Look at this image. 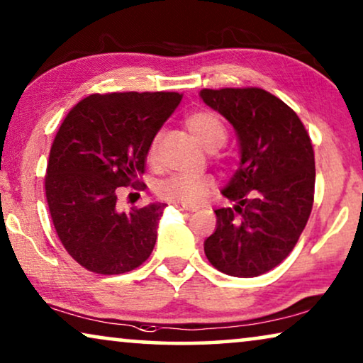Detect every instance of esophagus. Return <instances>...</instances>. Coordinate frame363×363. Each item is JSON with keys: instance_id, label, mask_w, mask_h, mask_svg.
Wrapping results in <instances>:
<instances>
[{"instance_id": "esophagus-1", "label": "esophagus", "mask_w": 363, "mask_h": 363, "mask_svg": "<svg viewBox=\"0 0 363 363\" xmlns=\"http://www.w3.org/2000/svg\"><path fill=\"white\" fill-rule=\"evenodd\" d=\"M177 208V210H180V211H185V213H193V211H196V208L195 206H188V205H178V203H175V205H173Z\"/></svg>"}]
</instances>
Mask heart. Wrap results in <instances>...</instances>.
<instances>
[{
  "mask_svg": "<svg viewBox=\"0 0 363 363\" xmlns=\"http://www.w3.org/2000/svg\"><path fill=\"white\" fill-rule=\"evenodd\" d=\"M185 125L191 135L196 138V142L203 148H206V150H216L228 138V128L225 122L215 112H193L185 118ZM155 148L157 142L153 143L152 150H155ZM213 188H215V183L208 177L175 173V175L168 177L167 180L160 183L158 191H160L162 198H165L167 201L193 206L200 205L205 198H208Z\"/></svg>",
  "mask_w": 363,
  "mask_h": 363,
  "instance_id": "1",
  "label": "heart"
}]
</instances>
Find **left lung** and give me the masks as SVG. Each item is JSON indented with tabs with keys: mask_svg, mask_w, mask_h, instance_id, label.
Wrapping results in <instances>:
<instances>
[{
	"mask_svg": "<svg viewBox=\"0 0 363 363\" xmlns=\"http://www.w3.org/2000/svg\"><path fill=\"white\" fill-rule=\"evenodd\" d=\"M200 97L235 127L241 162L221 193L205 255L218 271L256 277L294 250L314 203V148L304 123L264 89H203Z\"/></svg>",
	"mask_w": 363,
	"mask_h": 363,
	"instance_id": "left-lung-1",
	"label": "left lung"
}]
</instances>
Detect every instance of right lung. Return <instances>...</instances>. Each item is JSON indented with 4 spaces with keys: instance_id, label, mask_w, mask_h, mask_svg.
<instances>
[{
    "instance_id": "add662e5",
    "label": "right lung",
    "mask_w": 363,
    "mask_h": 363,
    "mask_svg": "<svg viewBox=\"0 0 363 363\" xmlns=\"http://www.w3.org/2000/svg\"><path fill=\"white\" fill-rule=\"evenodd\" d=\"M182 101L178 92L92 94L64 118L44 178L62 246L87 271L123 274L148 259L165 203L117 210L118 186L140 190L157 132Z\"/></svg>"
}]
</instances>
